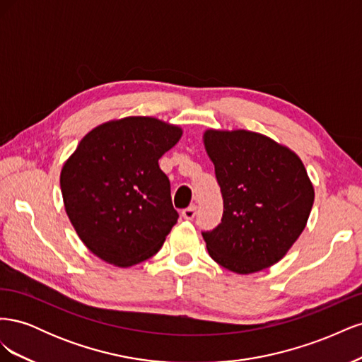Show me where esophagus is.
Masks as SVG:
<instances>
[{
	"label": "esophagus",
	"mask_w": 362,
	"mask_h": 362,
	"mask_svg": "<svg viewBox=\"0 0 362 362\" xmlns=\"http://www.w3.org/2000/svg\"><path fill=\"white\" fill-rule=\"evenodd\" d=\"M194 216H196V206L194 205H190V206L184 208V210H182V217L185 218V221H192Z\"/></svg>",
	"instance_id": "34e87169"
}]
</instances>
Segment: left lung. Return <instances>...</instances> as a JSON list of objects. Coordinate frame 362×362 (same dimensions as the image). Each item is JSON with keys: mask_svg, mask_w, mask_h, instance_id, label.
I'll return each instance as SVG.
<instances>
[{"mask_svg": "<svg viewBox=\"0 0 362 362\" xmlns=\"http://www.w3.org/2000/svg\"><path fill=\"white\" fill-rule=\"evenodd\" d=\"M204 145L223 198L222 222L202 233L208 254L238 275L276 264L302 234L314 204L302 160L246 129H206Z\"/></svg>", "mask_w": 362, "mask_h": 362, "instance_id": "obj_1", "label": "left lung"}]
</instances>
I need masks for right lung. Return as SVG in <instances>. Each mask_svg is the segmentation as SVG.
Wrapping results in <instances>:
<instances>
[{"mask_svg": "<svg viewBox=\"0 0 362 362\" xmlns=\"http://www.w3.org/2000/svg\"><path fill=\"white\" fill-rule=\"evenodd\" d=\"M182 129L156 117L110 120L87 133L63 164L64 210L93 255L129 267L156 255L178 221L158 160Z\"/></svg>", "mask_w": 362, "mask_h": 362, "instance_id": "add662e5", "label": "right lung"}]
</instances>
